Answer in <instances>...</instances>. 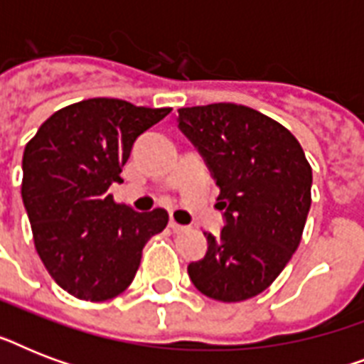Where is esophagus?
I'll return each instance as SVG.
<instances>
[{"mask_svg": "<svg viewBox=\"0 0 364 364\" xmlns=\"http://www.w3.org/2000/svg\"><path fill=\"white\" fill-rule=\"evenodd\" d=\"M170 228L176 234H183V232H185V230H187V227H183V225L176 223V221H173V219H171V221H170Z\"/></svg>", "mask_w": 364, "mask_h": 364, "instance_id": "esophagus-1", "label": "esophagus"}]
</instances>
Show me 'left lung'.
<instances>
[{"instance_id":"8db88e82","label":"left lung","mask_w":364,"mask_h":364,"mask_svg":"<svg viewBox=\"0 0 364 364\" xmlns=\"http://www.w3.org/2000/svg\"><path fill=\"white\" fill-rule=\"evenodd\" d=\"M179 130L198 149L221 193L225 227L204 232V259L188 264L194 287L240 302L262 293L299 247L311 205V166L291 132L236 104L181 107Z\"/></svg>"}]
</instances>
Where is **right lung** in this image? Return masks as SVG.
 Segmentation results:
<instances>
[{"instance_id":"1","label":"right lung","mask_w":364,"mask_h":364,"mask_svg":"<svg viewBox=\"0 0 364 364\" xmlns=\"http://www.w3.org/2000/svg\"><path fill=\"white\" fill-rule=\"evenodd\" d=\"M170 107L92 98L56 111L22 156V202L43 264L60 287L88 302L115 299L136 276L145 243L168 225V211L137 213L107 188L143 132Z\"/></svg>"}]
</instances>
